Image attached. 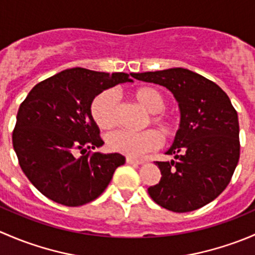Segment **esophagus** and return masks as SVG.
Here are the masks:
<instances>
[{"mask_svg": "<svg viewBox=\"0 0 255 255\" xmlns=\"http://www.w3.org/2000/svg\"><path fill=\"white\" fill-rule=\"evenodd\" d=\"M127 163L128 164H143V161L142 160H138V159L129 158V156H128V158H127Z\"/></svg>", "mask_w": 255, "mask_h": 255, "instance_id": "obj_1", "label": "esophagus"}]
</instances>
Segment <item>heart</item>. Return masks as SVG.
Segmentation results:
<instances>
[{"label": "heart", "mask_w": 255, "mask_h": 255, "mask_svg": "<svg viewBox=\"0 0 255 255\" xmlns=\"http://www.w3.org/2000/svg\"><path fill=\"white\" fill-rule=\"evenodd\" d=\"M135 101L150 113V122L159 129H146L143 132L116 130L107 135V145L112 151L125 154L129 158H138L144 153L159 148L165 139L176 135L177 125L174 120L161 115L166 102L163 95L151 87H140L133 92ZM117 96L112 90H106L97 95L91 104V116L95 123L102 129H110L117 123ZM162 135L160 136V134Z\"/></svg>", "instance_id": "obj_1"}]
</instances>
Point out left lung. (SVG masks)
<instances>
[{"label": "left lung", "mask_w": 255, "mask_h": 255, "mask_svg": "<svg viewBox=\"0 0 255 255\" xmlns=\"http://www.w3.org/2000/svg\"><path fill=\"white\" fill-rule=\"evenodd\" d=\"M130 75L166 87L180 110V127L166 151L174 160L155 161L161 177L148 189L149 196L173 212L210 204L230 184L239 160L238 115L230 97L217 84L184 68Z\"/></svg>", "instance_id": "8db88e82"}]
</instances>
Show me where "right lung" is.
<instances>
[{
	"mask_svg": "<svg viewBox=\"0 0 255 255\" xmlns=\"http://www.w3.org/2000/svg\"><path fill=\"white\" fill-rule=\"evenodd\" d=\"M132 81L126 73L73 68L30 90L18 110L12 142L23 173L44 196L75 207L94 201L109 186L126 158L91 151L104 145L91 104L104 90Z\"/></svg>",
	"mask_w": 255,
	"mask_h": 255,
	"instance_id": "obj_1",
	"label": "right lung"
}]
</instances>
